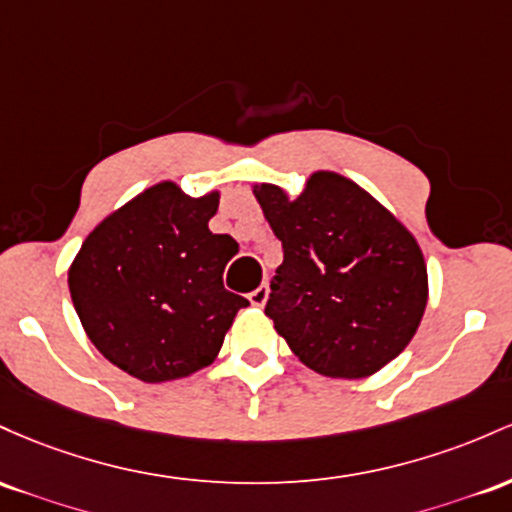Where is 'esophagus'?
<instances>
[{
  "label": "esophagus",
  "mask_w": 512,
  "mask_h": 512,
  "mask_svg": "<svg viewBox=\"0 0 512 512\" xmlns=\"http://www.w3.org/2000/svg\"><path fill=\"white\" fill-rule=\"evenodd\" d=\"M268 292H271V290H268V285L256 287V290L249 295V302L254 304V307H263V304L268 302Z\"/></svg>",
  "instance_id": "obj_1"
}]
</instances>
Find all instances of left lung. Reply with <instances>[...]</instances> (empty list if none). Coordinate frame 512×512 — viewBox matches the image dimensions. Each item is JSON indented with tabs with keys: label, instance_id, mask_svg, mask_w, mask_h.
Segmentation results:
<instances>
[{
	"label": "left lung",
	"instance_id": "8db88e82",
	"mask_svg": "<svg viewBox=\"0 0 512 512\" xmlns=\"http://www.w3.org/2000/svg\"><path fill=\"white\" fill-rule=\"evenodd\" d=\"M254 198L285 258L266 317L309 370L363 380L416 336L428 304L421 246L394 212L336 171H314L290 198L254 183Z\"/></svg>",
	"mask_w": 512,
	"mask_h": 512
}]
</instances>
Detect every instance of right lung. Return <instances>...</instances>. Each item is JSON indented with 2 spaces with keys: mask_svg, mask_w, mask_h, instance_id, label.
<instances>
[{
  "mask_svg": "<svg viewBox=\"0 0 512 512\" xmlns=\"http://www.w3.org/2000/svg\"><path fill=\"white\" fill-rule=\"evenodd\" d=\"M220 191L200 198L159 181L89 232L67 285L89 341L108 363L157 384L215 363L249 300L225 290L239 244L212 234Z\"/></svg>",
  "mask_w": 512,
  "mask_h": 512,
  "instance_id": "obj_1",
  "label": "right lung"
}]
</instances>
